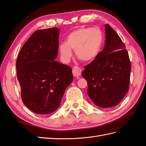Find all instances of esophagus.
<instances>
[{"label": "esophagus", "instance_id": "esophagus-1", "mask_svg": "<svg viewBox=\"0 0 146 146\" xmlns=\"http://www.w3.org/2000/svg\"><path fill=\"white\" fill-rule=\"evenodd\" d=\"M82 70L78 66H74L73 68V74L74 77L79 78L81 76Z\"/></svg>", "mask_w": 146, "mask_h": 146}]
</instances>
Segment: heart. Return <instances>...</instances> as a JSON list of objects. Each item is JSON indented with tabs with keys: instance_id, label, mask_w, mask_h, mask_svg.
<instances>
[{
	"instance_id": "obj_1",
	"label": "heart",
	"mask_w": 146,
	"mask_h": 146,
	"mask_svg": "<svg viewBox=\"0 0 146 146\" xmlns=\"http://www.w3.org/2000/svg\"><path fill=\"white\" fill-rule=\"evenodd\" d=\"M104 34L99 28L82 27L74 29L67 36L65 42L59 44L58 51L63 63H68L73 56L91 62L99 55L104 43Z\"/></svg>"
}]
</instances>
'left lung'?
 <instances>
[{
	"label": "left lung",
	"instance_id": "1",
	"mask_svg": "<svg viewBox=\"0 0 146 146\" xmlns=\"http://www.w3.org/2000/svg\"><path fill=\"white\" fill-rule=\"evenodd\" d=\"M106 41L102 51L84 66L82 76L88 81V94L97 106L115 107L129 89L131 66L125 44L114 29L105 25Z\"/></svg>",
	"mask_w": 146,
	"mask_h": 146
}]
</instances>
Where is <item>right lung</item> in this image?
<instances>
[{"label": "right lung", "instance_id": "add662e5", "mask_svg": "<svg viewBox=\"0 0 146 146\" xmlns=\"http://www.w3.org/2000/svg\"><path fill=\"white\" fill-rule=\"evenodd\" d=\"M59 33L57 28L36 31L21 48L17 60L22 100L37 114H49L57 110L73 80L72 68L55 61Z\"/></svg>", "mask_w": 146, "mask_h": 146}]
</instances>
